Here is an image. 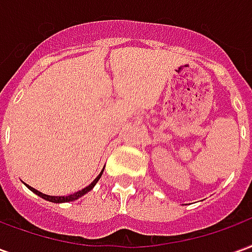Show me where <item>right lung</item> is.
Masks as SVG:
<instances>
[{
	"label": "right lung",
	"mask_w": 252,
	"mask_h": 252,
	"mask_svg": "<svg viewBox=\"0 0 252 252\" xmlns=\"http://www.w3.org/2000/svg\"><path fill=\"white\" fill-rule=\"evenodd\" d=\"M102 173H104V170H102V171L99 173L98 177H97V178H95V180H94L93 182L90 184V185L86 186L85 189L79 190V191H77V193H74V194H70V195H59V197H58V195H47V194H43V193H41V191H39V190H36V189H33V188H31V186H28V185H27V186H28V188H30V189L32 190V191H33L35 194H37L39 197H41V198H44V200L50 201V202H57V204H59V202H70V201L78 200L79 197H82L83 194H86L88 191H90V190L93 189L94 186H95V184H97L99 178H101Z\"/></svg>",
	"instance_id": "1"
}]
</instances>
